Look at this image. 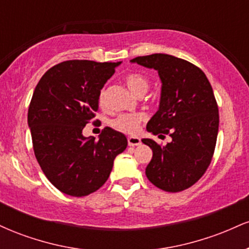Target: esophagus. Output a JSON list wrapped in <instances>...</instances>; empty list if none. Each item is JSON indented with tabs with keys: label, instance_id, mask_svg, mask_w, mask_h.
Listing matches in <instances>:
<instances>
[{
	"label": "esophagus",
	"instance_id": "1",
	"mask_svg": "<svg viewBox=\"0 0 249 249\" xmlns=\"http://www.w3.org/2000/svg\"><path fill=\"white\" fill-rule=\"evenodd\" d=\"M128 146H137V145H141V139L138 137H128L127 138Z\"/></svg>",
	"mask_w": 249,
	"mask_h": 249
}]
</instances>
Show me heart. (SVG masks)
<instances>
[{
	"instance_id": "b5f03b06",
	"label": "heart",
	"mask_w": 249,
	"mask_h": 249,
	"mask_svg": "<svg viewBox=\"0 0 249 249\" xmlns=\"http://www.w3.org/2000/svg\"><path fill=\"white\" fill-rule=\"evenodd\" d=\"M125 83H126L127 88L132 91L136 95L141 96L144 95L148 89V79L142 73L132 72L128 73L125 77ZM98 104L101 107H104L107 104V92L103 89L98 95ZM146 119L145 113H122L111 119L110 125L117 130L123 131L125 133H136L138 131L139 125Z\"/></svg>"
}]
</instances>
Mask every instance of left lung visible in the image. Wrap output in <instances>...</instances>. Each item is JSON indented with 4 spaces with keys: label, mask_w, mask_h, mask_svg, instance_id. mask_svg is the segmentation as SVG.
<instances>
[{
    "label": "left lung",
    "mask_w": 249,
    "mask_h": 249,
    "mask_svg": "<svg viewBox=\"0 0 249 249\" xmlns=\"http://www.w3.org/2000/svg\"><path fill=\"white\" fill-rule=\"evenodd\" d=\"M158 71L161 81L159 110L146 130L172 142L160 146L142 139L152 148L147 179L166 192H180L196 184L210 166L219 130V110L204 71L192 63L166 53L131 59Z\"/></svg>",
    "instance_id": "8db88e82"
}]
</instances>
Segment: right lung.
I'll list each match as a JSON object with an SVG mask.
<instances>
[{"instance_id":"add662e5","label":"right lung","mask_w":249,"mask_h":249,"mask_svg":"<svg viewBox=\"0 0 249 249\" xmlns=\"http://www.w3.org/2000/svg\"><path fill=\"white\" fill-rule=\"evenodd\" d=\"M119 64L62 62L42 76L34 91L28 110L34 152L48 180L68 196H84L101 188L127 146L126 137L111 127H104L98 141L82 133Z\"/></svg>"}]
</instances>
